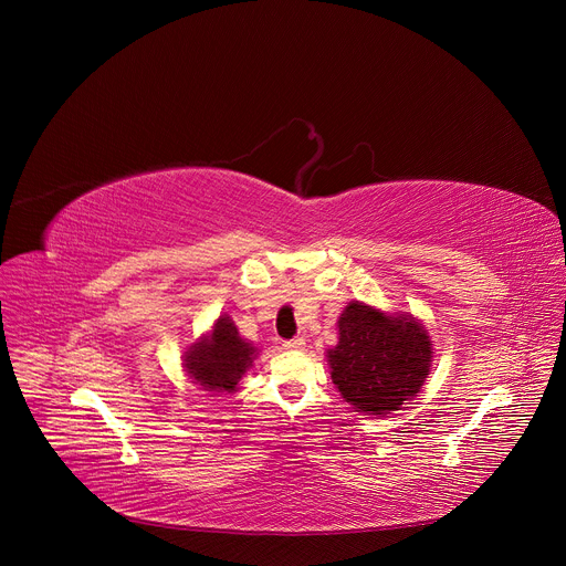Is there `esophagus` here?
<instances>
[{
	"mask_svg": "<svg viewBox=\"0 0 566 566\" xmlns=\"http://www.w3.org/2000/svg\"><path fill=\"white\" fill-rule=\"evenodd\" d=\"M282 347L289 349V352H300V349H304V340L302 338H293V340H286Z\"/></svg>",
	"mask_w": 566,
	"mask_h": 566,
	"instance_id": "esophagus-1",
	"label": "esophagus"
}]
</instances>
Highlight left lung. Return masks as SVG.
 I'll use <instances>...</instances> for the list:
<instances>
[{
  "label": "left lung",
  "mask_w": 566,
  "mask_h": 566,
  "mask_svg": "<svg viewBox=\"0 0 566 566\" xmlns=\"http://www.w3.org/2000/svg\"><path fill=\"white\" fill-rule=\"evenodd\" d=\"M434 360L428 327L408 311H380L352 300L338 317V345L327 349L332 380L365 417H385L412 400Z\"/></svg>",
  "instance_id": "obj_1"
}]
</instances>
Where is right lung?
I'll return each instance as SVG.
<instances>
[{
    "label": "right lung",
    "instance_id": "obj_1",
    "mask_svg": "<svg viewBox=\"0 0 566 566\" xmlns=\"http://www.w3.org/2000/svg\"><path fill=\"white\" fill-rule=\"evenodd\" d=\"M258 347L239 336L228 313L219 315L210 332L199 336L184 352V371L190 382L212 394L239 391V380L258 358Z\"/></svg>",
    "mask_w": 566,
    "mask_h": 566
}]
</instances>
